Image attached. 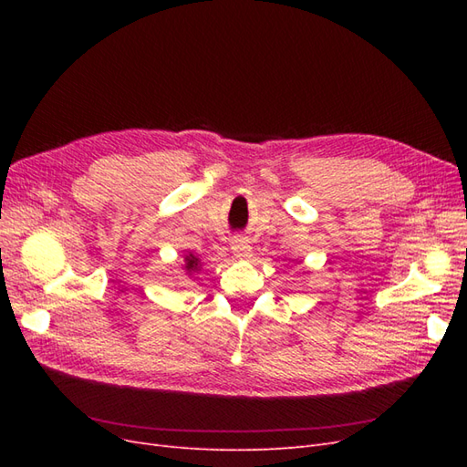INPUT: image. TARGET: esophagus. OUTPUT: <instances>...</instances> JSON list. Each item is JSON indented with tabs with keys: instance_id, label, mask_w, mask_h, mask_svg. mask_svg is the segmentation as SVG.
Masks as SVG:
<instances>
[{
	"instance_id": "obj_1",
	"label": "esophagus",
	"mask_w": 467,
	"mask_h": 467,
	"mask_svg": "<svg viewBox=\"0 0 467 467\" xmlns=\"http://www.w3.org/2000/svg\"><path fill=\"white\" fill-rule=\"evenodd\" d=\"M251 245H249V242L247 239H234L232 242V251H234V255L237 257V259H249L251 257Z\"/></svg>"
}]
</instances>
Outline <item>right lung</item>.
<instances>
[{
  "mask_svg": "<svg viewBox=\"0 0 467 467\" xmlns=\"http://www.w3.org/2000/svg\"><path fill=\"white\" fill-rule=\"evenodd\" d=\"M185 271H187L189 276L201 271V261H199V257H194L192 253H191V255L185 257Z\"/></svg>",
  "mask_w": 467,
  "mask_h": 467,
  "instance_id": "1",
  "label": "right lung"
}]
</instances>
